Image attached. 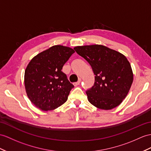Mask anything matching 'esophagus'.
<instances>
[{"mask_svg":"<svg viewBox=\"0 0 151 151\" xmlns=\"http://www.w3.org/2000/svg\"><path fill=\"white\" fill-rule=\"evenodd\" d=\"M81 79H79V80L78 81L76 82V83H74V85H75V86H78L79 84L81 83Z\"/></svg>","mask_w":151,"mask_h":151,"instance_id":"esophagus-1","label":"esophagus"}]
</instances>
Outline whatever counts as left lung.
<instances>
[{"label":"left lung","mask_w":151,"mask_h":151,"mask_svg":"<svg viewBox=\"0 0 151 151\" xmlns=\"http://www.w3.org/2000/svg\"><path fill=\"white\" fill-rule=\"evenodd\" d=\"M74 50L88 62L95 76L93 86L86 91L89 102L105 110L118 106L126 98L133 81L126 56L101 45L78 46Z\"/></svg>","instance_id":"left-lung-1"}]
</instances>
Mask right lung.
Masks as SVG:
<instances>
[{"label":"right lung","mask_w":151,"mask_h":151,"mask_svg":"<svg viewBox=\"0 0 151 151\" xmlns=\"http://www.w3.org/2000/svg\"><path fill=\"white\" fill-rule=\"evenodd\" d=\"M74 52L70 47L54 45L29 62L25 71L24 83L27 96L36 107L50 111L67 101L74 86L61 70Z\"/></svg>","instance_id":"obj_1"}]
</instances>
